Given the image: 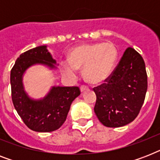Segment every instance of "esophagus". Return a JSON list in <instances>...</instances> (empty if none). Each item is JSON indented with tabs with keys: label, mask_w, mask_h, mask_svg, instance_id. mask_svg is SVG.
Listing matches in <instances>:
<instances>
[{
	"label": "esophagus",
	"mask_w": 160,
	"mask_h": 160,
	"mask_svg": "<svg viewBox=\"0 0 160 160\" xmlns=\"http://www.w3.org/2000/svg\"><path fill=\"white\" fill-rule=\"evenodd\" d=\"M88 89H89V88H88V86L87 85H81V86H80V90H81V92H83V91H85V90H88Z\"/></svg>",
	"instance_id": "34e87169"
}]
</instances>
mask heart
I'll return each mask as SVG.
<instances>
[{"mask_svg": "<svg viewBox=\"0 0 160 160\" xmlns=\"http://www.w3.org/2000/svg\"><path fill=\"white\" fill-rule=\"evenodd\" d=\"M119 58V51L111 42L84 44L75 46L69 53V60L61 63L65 75L75 76L83 68L85 80L91 84L104 82L113 72Z\"/></svg>", "mask_w": 160, "mask_h": 160, "instance_id": "1", "label": "heart"}]
</instances>
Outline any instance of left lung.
Here are the masks:
<instances>
[{
    "label": "left lung",
    "instance_id": "8db88e82",
    "mask_svg": "<svg viewBox=\"0 0 160 160\" xmlns=\"http://www.w3.org/2000/svg\"><path fill=\"white\" fill-rule=\"evenodd\" d=\"M105 83L93 90L96 95L95 113L105 126L117 128L129 124L139 114L146 95L145 64L134 49L124 51Z\"/></svg>",
    "mask_w": 160,
    "mask_h": 160
}]
</instances>
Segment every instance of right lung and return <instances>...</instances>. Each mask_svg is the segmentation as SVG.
<instances>
[{
  "label": "right lung",
  "mask_w": 160,
  "mask_h": 160,
  "mask_svg": "<svg viewBox=\"0 0 160 160\" xmlns=\"http://www.w3.org/2000/svg\"><path fill=\"white\" fill-rule=\"evenodd\" d=\"M36 64L55 68L54 60L46 46L21 54L11 71V98L14 107L26 126L36 132H51L65 123L70 105L80 95V88L54 86L41 100H32L25 92L22 76L30 66Z\"/></svg>",
  "instance_id": "right-lung-1"
}]
</instances>
